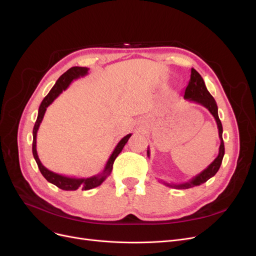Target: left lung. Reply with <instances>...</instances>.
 Masks as SVG:
<instances>
[{
  "mask_svg": "<svg viewBox=\"0 0 256 256\" xmlns=\"http://www.w3.org/2000/svg\"><path fill=\"white\" fill-rule=\"evenodd\" d=\"M184 99L187 100V102H196V104L203 106L209 112L212 113V115L216 120V126H218L219 138H220L221 143H220V147H219V154H218V156H216V158L204 170V171H202L196 176L191 178L189 182H180V184H170V182L161 180V182L166 184V187H171V188H175V189H188V188L194 187V186H200V184L206 182L209 178L214 176L216 173L219 171L220 166L222 164V159L224 156V142L222 138L223 128H222V124H221V120H220L219 115H218V106H216V100L210 95V92H208L203 78L200 76V74L194 68H191L190 80L188 83V86L186 88ZM150 148H147V156L150 157Z\"/></svg>",
  "mask_w": 256,
  "mask_h": 256,
  "instance_id": "8db88e82",
  "label": "left lung"
}]
</instances>
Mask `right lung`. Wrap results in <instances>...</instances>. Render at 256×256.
<instances>
[{
  "label": "right lung",
  "mask_w": 256,
  "mask_h": 256,
  "mask_svg": "<svg viewBox=\"0 0 256 256\" xmlns=\"http://www.w3.org/2000/svg\"><path fill=\"white\" fill-rule=\"evenodd\" d=\"M88 74V68L76 66V67H72L70 69H68L65 74H62L58 78V80L56 82V84L53 85V88L49 92V94L46 96L42 102V104L40 106V109H38L37 120L35 122V125L33 128L32 150H33V156H34V159L38 166V168H40V171L42 174V176L49 182L56 184V187H58L60 189L66 190V191H74V190H76L79 188L82 190H90V189L98 187V186L102 184L106 180V177L111 174L114 160L116 159V157L118 156L120 152L122 150L124 146L126 145V143L129 140V138L131 136V134H129L122 138V140L118 143V145L115 146V148H114L113 152L111 154L110 158L108 159L106 166L102 170V172L97 174V175L92 176V177L76 178V177L60 175V174L50 171V170H48L47 168L42 166V161L40 160V157H38V154H37L36 138H37V131H38V129H40V126L42 122L44 113H46V111H47V108L60 96L62 92L65 90L69 86V85H70V83L74 80L79 79V78H81V76H86Z\"/></svg>",
  "instance_id": "add662e5"
}]
</instances>
